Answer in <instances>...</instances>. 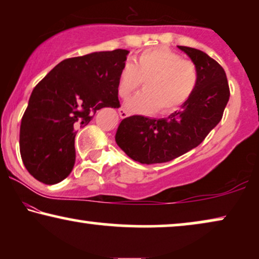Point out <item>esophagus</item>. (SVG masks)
I'll list each match as a JSON object with an SVG mask.
<instances>
[{"label": "esophagus", "instance_id": "34e87169", "mask_svg": "<svg viewBox=\"0 0 259 259\" xmlns=\"http://www.w3.org/2000/svg\"><path fill=\"white\" fill-rule=\"evenodd\" d=\"M118 112H119V116H120V118H127V116L130 115V113L127 112L125 108H120Z\"/></svg>", "mask_w": 259, "mask_h": 259}]
</instances>
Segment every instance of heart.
<instances>
[{
  "label": "heart",
  "mask_w": 259,
  "mask_h": 259,
  "mask_svg": "<svg viewBox=\"0 0 259 259\" xmlns=\"http://www.w3.org/2000/svg\"><path fill=\"white\" fill-rule=\"evenodd\" d=\"M144 82V92L126 102L138 113H171L192 97L198 83L197 66L167 48L144 51L120 70L118 94L125 99Z\"/></svg>",
  "instance_id": "heart-1"
}]
</instances>
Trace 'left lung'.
<instances>
[{
  "mask_svg": "<svg viewBox=\"0 0 259 259\" xmlns=\"http://www.w3.org/2000/svg\"><path fill=\"white\" fill-rule=\"evenodd\" d=\"M198 69L192 97L167 118L132 115L120 122L115 143L134 161L159 164L193 150L222 120L230 90L225 70L199 49L178 46Z\"/></svg>",
  "mask_w": 259,
  "mask_h": 259,
  "instance_id": "obj_1",
  "label": "left lung"
}]
</instances>
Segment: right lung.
Returning <instances> with one entry per match:
<instances>
[{"label": "right lung", "mask_w": 259, "mask_h": 259, "mask_svg": "<svg viewBox=\"0 0 259 259\" xmlns=\"http://www.w3.org/2000/svg\"><path fill=\"white\" fill-rule=\"evenodd\" d=\"M126 49L63 60L31 92L20 127V152L27 171L53 185L75 164L74 140L98 109L119 108L118 79Z\"/></svg>", "instance_id": "1"}]
</instances>
